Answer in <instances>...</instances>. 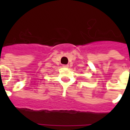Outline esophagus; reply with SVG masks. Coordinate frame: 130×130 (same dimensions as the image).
<instances>
[{"mask_svg":"<svg viewBox=\"0 0 130 130\" xmlns=\"http://www.w3.org/2000/svg\"><path fill=\"white\" fill-rule=\"evenodd\" d=\"M62 66L64 68H68V64H63Z\"/></svg>","mask_w":130,"mask_h":130,"instance_id":"obj_1","label":"esophagus"}]
</instances>
